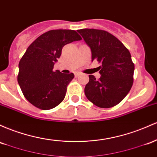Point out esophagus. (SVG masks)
Returning <instances> with one entry per match:
<instances>
[{"label":"esophagus","instance_id":"1","mask_svg":"<svg viewBox=\"0 0 157 157\" xmlns=\"http://www.w3.org/2000/svg\"><path fill=\"white\" fill-rule=\"evenodd\" d=\"M80 75H81V73H78V72H77V73H75V77H78Z\"/></svg>","mask_w":157,"mask_h":157}]
</instances>
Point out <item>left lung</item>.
<instances>
[{
    "label": "left lung",
    "mask_w": 157,
    "mask_h": 157,
    "mask_svg": "<svg viewBox=\"0 0 157 157\" xmlns=\"http://www.w3.org/2000/svg\"><path fill=\"white\" fill-rule=\"evenodd\" d=\"M92 52V61L101 63V77L96 80L89 75L84 93L97 107L109 108L118 105L131 90L133 82L134 64L129 50L108 32L101 29L78 30Z\"/></svg>",
    "instance_id": "8db88e82"
}]
</instances>
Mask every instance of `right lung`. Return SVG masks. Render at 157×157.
I'll return each mask as SVG.
<instances>
[{
    "label": "right lung",
    "instance_id": "1",
    "mask_svg": "<svg viewBox=\"0 0 157 157\" xmlns=\"http://www.w3.org/2000/svg\"><path fill=\"white\" fill-rule=\"evenodd\" d=\"M82 38L75 30L54 29L37 38L19 62L17 82L24 97L41 110H50L64 100L73 73L53 70L64 45Z\"/></svg>",
    "mask_w": 157,
    "mask_h": 157
}]
</instances>
